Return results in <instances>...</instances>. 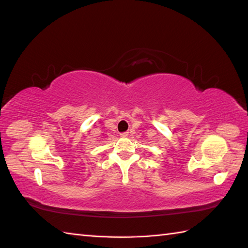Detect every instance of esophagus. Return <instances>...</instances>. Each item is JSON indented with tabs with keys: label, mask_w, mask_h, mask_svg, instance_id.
I'll use <instances>...</instances> for the list:
<instances>
[{
	"label": "esophagus",
	"mask_w": 248,
	"mask_h": 248,
	"mask_svg": "<svg viewBox=\"0 0 248 248\" xmlns=\"http://www.w3.org/2000/svg\"><path fill=\"white\" fill-rule=\"evenodd\" d=\"M120 136H121V138H128V136H129V132H123V133H120Z\"/></svg>",
	"instance_id": "1"
}]
</instances>
